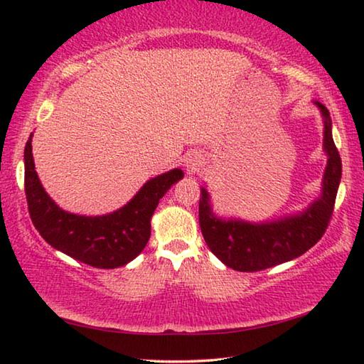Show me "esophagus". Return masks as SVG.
<instances>
[{"mask_svg": "<svg viewBox=\"0 0 364 364\" xmlns=\"http://www.w3.org/2000/svg\"><path fill=\"white\" fill-rule=\"evenodd\" d=\"M202 164H204V160H202L200 156H197V154H189L186 157V167L189 170H197L202 167Z\"/></svg>", "mask_w": 364, "mask_h": 364, "instance_id": "34e87169", "label": "esophagus"}]
</instances>
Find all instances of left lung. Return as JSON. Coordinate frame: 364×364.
<instances>
[{"instance_id": "1", "label": "left lung", "mask_w": 364, "mask_h": 364, "mask_svg": "<svg viewBox=\"0 0 364 364\" xmlns=\"http://www.w3.org/2000/svg\"><path fill=\"white\" fill-rule=\"evenodd\" d=\"M324 122V152L328 156L323 176L321 196L304 212L264 223L244 220H225L213 213L210 196L200 188L199 225L208 249L226 267L242 273L267 269L305 254L323 237L334 212L338 183L342 178V160L332 139L329 110L315 101Z\"/></svg>"}]
</instances>
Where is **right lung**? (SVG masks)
Segmentation results:
<instances>
[{"label": "right lung", "mask_w": 364, "mask_h": 364, "mask_svg": "<svg viewBox=\"0 0 364 364\" xmlns=\"http://www.w3.org/2000/svg\"><path fill=\"white\" fill-rule=\"evenodd\" d=\"M32 136L26 144V196L28 213L41 237L63 254L90 267L112 269L136 258L151 237V218L159 200L184 176L173 168L147 181L136 196L112 213L85 217L56 205L41 186L32 156Z\"/></svg>", "instance_id": "add662e5"}]
</instances>
